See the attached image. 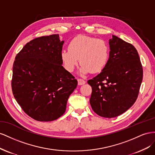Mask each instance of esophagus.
Returning a JSON list of instances; mask_svg holds the SVG:
<instances>
[{"instance_id":"obj_1","label":"esophagus","mask_w":155,"mask_h":155,"mask_svg":"<svg viewBox=\"0 0 155 155\" xmlns=\"http://www.w3.org/2000/svg\"><path fill=\"white\" fill-rule=\"evenodd\" d=\"M86 84V81L84 80H83V79L81 78H78V85H83Z\"/></svg>"}]
</instances>
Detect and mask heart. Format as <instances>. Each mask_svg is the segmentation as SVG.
<instances>
[{"label":"heart","mask_w":155,"mask_h":155,"mask_svg":"<svg viewBox=\"0 0 155 155\" xmlns=\"http://www.w3.org/2000/svg\"><path fill=\"white\" fill-rule=\"evenodd\" d=\"M110 55L108 43L103 39L87 36H78L73 39L68 50L61 52V58L65 68L72 72L78 63L81 64V73H99L107 64Z\"/></svg>","instance_id":"heart-1"}]
</instances>
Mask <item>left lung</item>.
Returning a JSON list of instances; mask_svg holds the SVG:
<instances>
[{"label": "left lung", "mask_w": 155, "mask_h": 155, "mask_svg": "<svg viewBox=\"0 0 155 155\" xmlns=\"http://www.w3.org/2000/svg\"><path fill=\"white\" fill-rule=\"evenodd\" d=\"M109 45L107 64L87 83L92 88L90 103L93 110L101 117L112 118L126 112L136 102L143 68L132 44L112 36Z\"/></svg>", "instance_id": "left-lung-1"}]
</instances>
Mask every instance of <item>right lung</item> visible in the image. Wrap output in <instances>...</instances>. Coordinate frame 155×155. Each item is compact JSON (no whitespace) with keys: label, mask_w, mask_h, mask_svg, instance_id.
<instances>
[{"label":"right lung","mask_w":155,"mask_h":155,"mask_svg":"<svg viewBox=\"0 0 155 155\" xmlns=\"http://www.w3.org/2000/svg\"><path fill=\"white\" fill-rule=\"evenodd\" d=\"M59 34L31 40L15 56L12 89L22 110L35 120L51 121L65 112L77 79L62 66Z\"/></svg>","instance_id":"1"}]
</instances>
